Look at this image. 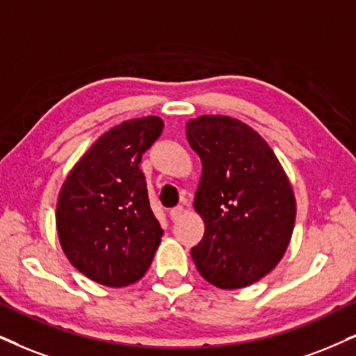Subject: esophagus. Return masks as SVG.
Instances as JSON below:
<instances>
[{
  "label": "esophagus",
  "mask_w": 356,
  "mask_h": 356,
  "mask_svg": "<svg viewBox=\"0 0 356 356\" xmlns=\"http://www.w3.org/2000/svg\"><path fill=\"white\" fill-rule=\"evenodd\" d=\"M181 214H183V206L181 204L175 206V208L170 209V218L173 219V221H177V219H179V216H181Z\"/></svg>",
  "instance_id": "obj_1"
}]
</instances>
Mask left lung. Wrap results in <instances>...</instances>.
<instances>
[{"label":"left lung","mask_w":356,"mask_h":356,"mask_svg":"<svg viewBox=\"0 0 356 356\" xmlns=\"http://www.w3.org/2000/svg\"><path fill=\"white\" fill-rule=\"evenodd\" d=\"M203 175L195 209L204 236L191 257L219 289L257 282L282 259L296 221V198L266 140L238 118L203 115L186 124Z\"/></svg>","instance_id":"1"}]
</instances>
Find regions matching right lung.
<instances>
[{"instance_id": "right-lung-1", "label": "right lung", "mask_w": 356, "mask_h": 356, "mask_svg": "<svg viewBox=\"0 0 356 356\" xmlns=\"http://www.w3.org/2000/svg\"><path fill=\"white\" fill-rule=\"evenodd\" d=\"M163 131L160 117L122 122L74 166L59 193L56 225L71 264L95 282L125 287L145 275L163 234L140 170Z\"/></svg>"}]
</instances>
